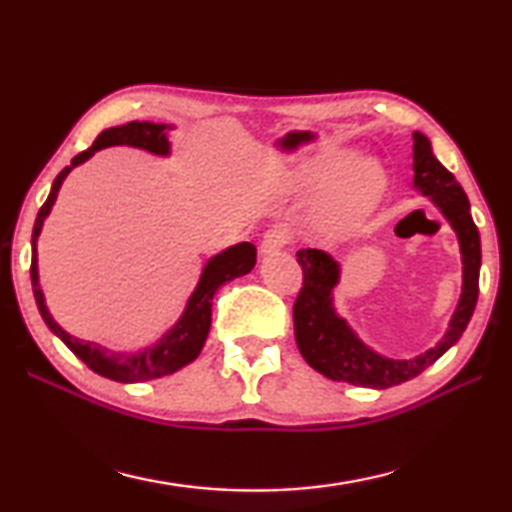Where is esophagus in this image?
<instances>
[{
    "instance_id": "1",
    "label": "esophagus",
    "mask_w": 512,
    "mask_h": 512,
    "mask_svg": "<svg viewBox=\"0 0 512 512\" xmlns=\"http://www.w3.org/2000/svg\"><path fill=\"white\" fill-rule=\"evenodd\" d=\"M289 244V235L280 228L275 230H268L264 239H262V246H259V250H262V255H275L280 253V250Z\"/></svg>"
}]
</instances>
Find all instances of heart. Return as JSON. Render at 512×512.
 <instances>
[{"label": "heart", "mask_w": 512, "mask_h": 512, "mask_svg": "<svg viewBox=\"0 0 512 512\" xmlns=\"http://www.w3.org/2000/svg\"><path fill=\"white\" fill-rule=\"evenodd\" d=\"M329 164H316L311 176H325ZM386 192V173L370 158H352L332 173L325 189V214L329 221L354 225L379 205Z\"/></svg>", "instance_id": "1"}]
</instances>
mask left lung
<instances>
[{
  "label": "left lung",
  "instance_id": "obj_1",
  "mask_svg": "<svg viewBox=\"0 0 512 512\" xmlns=\"http://www.w3.org/2000/svg\"><path fill=\"white\" fill-rule=\"evenodd\" d=\"M413 185L422 196L443 212L452 225L463 262V289L449 329L436 348L418 354L413 359H388L370 350L348 320L334 309V287L339 284L341 266L332 255L318 248L298 250L302 266V289L293 305V327H296L298 350L311 368L334 381H348L354 386L391 388L418 377L431 363H436L452 345L461 339L474 314L479 298V268L481 239L472 221L470 201L458 185L454 173H449L431 151L427 135L413 133Z\"/></svg>",
  "mask_w": 512,
  "mask_h": 512
}]
</instances>
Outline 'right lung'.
Returning a JSON list of instances; mask_svg holds the SVG:
<instances>
[{
	"mask_svg": "<svg viewBox=\"0 0 512 512\" xmlns=\"http://www.w3.org/2000/svg\"><path fill=\"white\" fill-rule=\"evenodd\" d=\"M167 131L171 126L167 124H153V121H128L124 126L106 128L88 151L76 155L69 167L58 173L54 185H51V192L47 196L45 205L40 207L36 225H33V237H31V284H33V296H36V305L40 309V316L45 320L47 327L54 332L60 341H63L69 350H72L76 357H79L85 366L97 372L101 377H108L112 381H121V384H135V381H149L158 379L164 375H171L180 368H185L187 363H192L198 354H201L207 334H210L212 325V298L214 293L219 291L225 282L235 280L253 271L257 262V250L253 244H237L225 248L223 253L214 255L210 262L205 264L201 280H198L196 289L187 300V307L183 316L178 318V323L173 325L162 339L151 345V348H144L142 352H110L99 343L92 341H81L76 336L67 334L63 327H60L54 316L49 314L45 305V296H42L40 280H38V237L42 230V223L51 212V207L56 203L58 189L67 178V173L74 167H79L85 160H90L94 153L106 149V146H135V149H144L155 155H169L171 144L167 140Z\"/></svg>",
	"mask_w": 512,
	"mask_h": 512,
	"instance_id": "add662e5",
	"label": "right lung"
}]
</instances>
